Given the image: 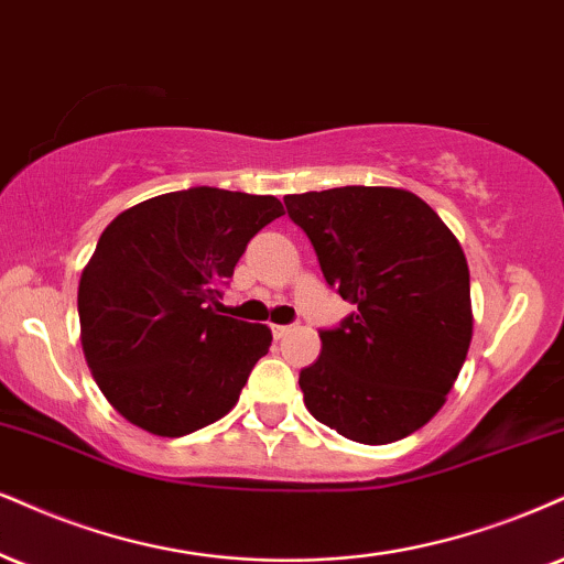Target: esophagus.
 Returning a JSON list of instances; mask_svg holds the SVG:
<instances>
[{"label":"esophagus","instance_id":"34e87169","mask_svg":"<svg viewBox=\"0 0 564 564\" xmlns=\"http://www.w3.org/2000/svg\"><path fill=\"white\" fill-rule=\"evenodd\" d=\"M293 329H295V324H274L271 326V335H274L276 339H282V337H288Z\"/></svg>","mask_w":564,"mask_h":564}]
</instances>
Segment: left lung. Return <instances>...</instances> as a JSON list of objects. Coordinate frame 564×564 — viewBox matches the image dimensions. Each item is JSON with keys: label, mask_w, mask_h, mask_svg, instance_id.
Here are the masks:
<instances>
[{"label": "left lung", "mask_w": 564, "mask_h": 564, "mask_svg": "<svg viewBox=\"0 0 564 564\" xmlns=\"http://www.w3.org/2000/svg\"><path fill=\"white\" fill-rule=\"evenodd\" d=\"M329 288L356 305L322 329L297 384L316 421L360 444L419 431L468 356L470 274L460 242L426 200L400 187L345 185L284 196Z\"/></svg>", "instance_id": "1"}]
</instances>
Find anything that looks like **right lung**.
<instances>
[{
	"instance_id": "right-lung-1",
	"label": "right lung",
	"mask_w": 564,
	"mask_h": 564,
	"mask_svg": "<svg viewBox=\"0 0 564 564\" xmlns=\"http://www.w3.org/2000/svg\"><path fill=\"white\" fill-rule=\"evenodd\" d=\"M274 196L187 187L122 212L78 288L80 343L104 398L130 423L185 436L235 408L271 332L219 316L221 288Z\"/></svg>"
}]
</instances>
